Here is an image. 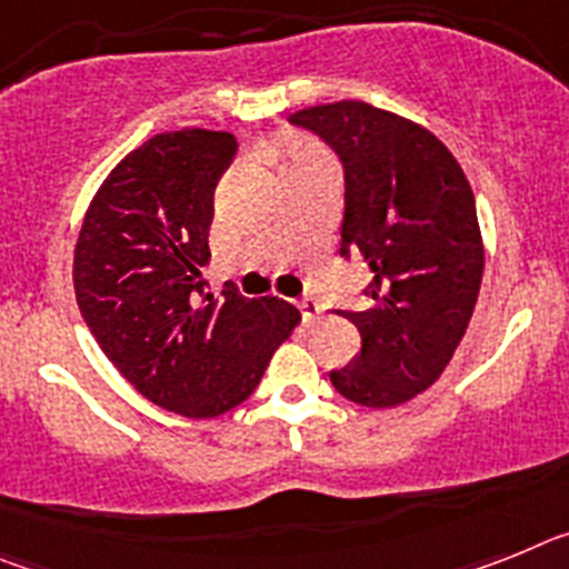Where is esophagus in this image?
Segmentation results:
<instances>
[{"instance_id": "obj_1", "label": "esophagus", "mask_w": 569, "mask_h": 569, "mask_svg": "<svg viewBox=\"0 0 569 569\" xmlns=\"http://www.w3.org/2000/svg\"><path fill=\"white\" fill-rule=\"evenodd\" d=\"M299 310H301V319L308 321V325H313V321L321 316V305L316 299H301Z\"/></svg>"}]
</instances>
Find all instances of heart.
Instances as JSON below:
<instances>
[{
    "label": "heart",
    "mask_w": 569,
    "mask_h": 569,
    "mask_svg": "<svg viewBox=\"0 0 569 569\" xmlns=\"http://www.w3.org/2000/svg\"><path fill=\"white\" fill-rule=\"evenodd\" d=\"M310 156H319V153H316V150H310V148H305V144H293V148H288V153H284V159H288L284 164L301 162V159H310Z\"/></svg>",
    "instance_id": "1"
}]
</instances>
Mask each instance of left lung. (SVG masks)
<instances>
[{
    "label": "left lung",
    "instance_id": "left-lung-1",
    "mask_svg": "<svg viewBox=\"0 0 569 569\" xmlns=\"http://www.w3.org/2000/svg\"><path fill=\"white\" fill-rule=\"evenodd\" d=\"M345 164L341 256L370 268L365 310H345L361 353L330 381L361 407L425 393L453 359L479 299L485 244L456 156L405 116L345 99L296 110Z\"/></svg>",
    "mask_w": 569,
    "mask_h": 569
}]
</instances>
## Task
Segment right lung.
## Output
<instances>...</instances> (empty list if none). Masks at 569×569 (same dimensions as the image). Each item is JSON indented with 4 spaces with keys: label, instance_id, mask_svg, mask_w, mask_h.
Returning a JSON list of instances; mask_svg holds the SVG:
<instances>
[{
    "label": "right lung",
    "instance_id": "1",
    "mask_svg": "<svg viewBox=\"0 0 569 569\" xmlns=\"http://www.w3.org/2000/svg\"><path fill=\"white\" fill-rule=\"evenodd\" d=\"M233 156L224 130L153 136L110 170L73 250L77 305L102 353L144 399L188 419L239 407L301 321L276 296L204 290L213 190Z\"/></svg>",
    "mask_w": 569,
    "mask_h": 569
}]
</instances>
